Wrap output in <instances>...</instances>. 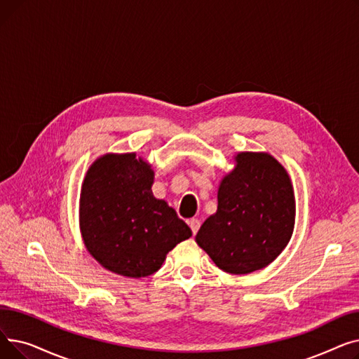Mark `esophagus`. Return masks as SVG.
<instances>
[{
  "label": "esophagus",
  "mask_w": 359,
  "mask_h": 359,
  "mask_svg": "<svg viewBox=\"0 0 359 359\" xmlns=\"http://www.w3.org/2000/svg\"><path fill=\"white\" fill-rule=\"evenodd\" d=\"M189 227H191V230H192V233H194V236L198 233V230H199V227H201V221L198 219V218H192L191 221H189Z\"/></svg>",
  "instance_id": "1"
}]
</instances>
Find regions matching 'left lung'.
I'll return each instance as SVG.
<instances>
[{
	"instance_id": "obj_1",
	"label": "left lung",
	"mask_w": 359,
	"mask_h": 359,
	"mask_svg": "<svg viewBox=\"0 0 359 359\" xmlns=\"http://www.w3.org/2000/svg\"><path fill=\"white\" fill-rule=\"evenodd\" d=\"M218 187V208L196 243L224 272L266 268L291 240L295 198L287 170L268 153H238Z\"/></svg>"
}]
</instances>
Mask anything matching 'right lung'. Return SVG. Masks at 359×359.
<instances>
[{"label": "right lung", "mask_w": 359, "mask_h": 359, "mask_svg": "<svg viewBox=\"0 0 359 359\" xmlns=\"http://www.w3.org/2000/svg\"><path fill=\"white\" fill-rule=\"evenodd\" d=\"M154 172L135 153L104 154L84 177L80 229L88 253L128 278L157 272L170 250L192 236L187 224L151 191Z\"/></svg>", "instance_id": "add662e5"}]
</instances>
